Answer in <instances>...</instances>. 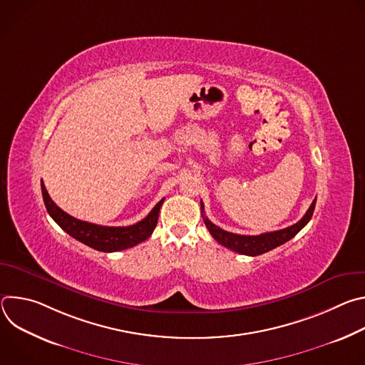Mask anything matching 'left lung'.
Returning a JSON list of instances; mask_svg holds the SVG:
<instances>
[{
    "label": "left lung",
    "mask_w": 365,
    "mask_h": 365,
    "mask_svg": "<svg viewBox=\"0 0 365 365\" xmlns=\"http://www.w3.org/2000/svg\"><path fill=\"white\" fill-rule=\"evenodd\" d=\"M315 205H317V199L312 202V205L309 206V210L306 211V214L303 215V218L284 228V230H279V231H273V232H264V234H259V235H240V234H232L228 231L221 230L220 227H217L215 224H212L210 220H207L205 215L203 222L206 225V228L210 230L211 235L224 247L240 252V254H245V255H259V254H264L284 242H287L289 240H292L312 218L315 211ZM200 211H203V203L200 202Z\"/></svg>",
    "instance_id": "left-lung-1"
}]
</instances>
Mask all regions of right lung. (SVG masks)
<instances>
[{
    "label": "right lung",
    "mask_w": 365,
    "mask_h": 365,
    "mask_svg": "<svg viewBox=\"0 0 365 365\" xmlns=\"http://www.w3.org/2000/svg\"><path fill=\"white\" fill-rule=\"evenodd\" d=\"M41 193H43V200L48 215L55 220V222L63 231H66L71 237L83 242L85 245L103 252L121 251L145 241L153 234L155 225H158L160 207H162V203L165 202V199H162L153 207L151 212L144 220H141L134 225L102 227V225L76 220L69 214H66L65 211H62L48 196L43 180H41Z\"/></svg>",
    "instance_id": "obj_1"
}]
</instances>
